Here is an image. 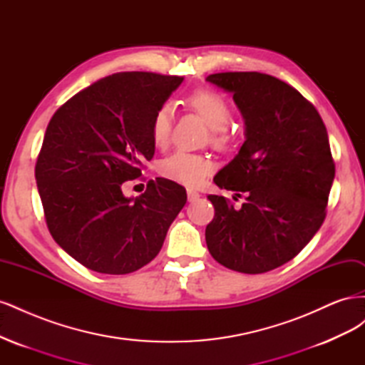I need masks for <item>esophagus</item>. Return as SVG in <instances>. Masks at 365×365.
<instances>
[{
	"label": "esophagus",
	"instance_id": "34e87169",
	"mask_svg": "<svg viewBox=\"0 0 365 365\" xmlns=\"http://www.w3.org/2000/svg\"><path fill=\"white\" fill-rule=\"evenodd\" d=\"M200 193H197L196 190H192V189H189L187 190V197H189V202H195V201H197L200 200Z\"/></svg>",
	"mask_w": 365,
	"mask_h": 365
}]
</instances>
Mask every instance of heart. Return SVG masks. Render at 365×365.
Segmentation results:
<instances>
[{"instance_id":"heart-1","label":"heart","mask_w":365,"mask_h":365,"mask_svg":"<svg viewBox=\"0 0 365 365\" xmlns=\"http://www.w3.org/2000/svg\"><path fill=\"white\" fill-rule=\"evenodd\" d=\"M187 105L202 117L212 129V138L216 145H225L228 141L227 126L231 118V111L227 102L219 94L207 90L195 91L187 97ZM173 123V106L170 103L161 105L150 121V137L153 145L163 148L168 145ZM213 170V164L200 153L175 150L160 163V173L173 182L195 187L201 184L205 176Z\"/></svg>"}]
</instances>
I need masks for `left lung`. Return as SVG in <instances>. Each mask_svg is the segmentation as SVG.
Masks as SVG:
<instances>
[{
	"label": "left lung",
	"mask_w": 365,
	"mask_h": 365,
	"mask_svg": "<svg viewBox=\"0 0 365 365\" xmlns=\"http://www.w3.org/2000/svg\"><path fill=\"white\" fill-rule=\"evenodd\" d=\"M205 81L233 94L245 121L244 145L213 181L247 196L240 208L208 196L207 247L230 269L268 272L294 259L326 217L335 178L327 130L314 105L277 77L236 71Z\"/></svg>",
	"instance_id": "1"
}]
</instances>
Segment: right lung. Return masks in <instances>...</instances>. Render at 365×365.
Listing matches in <instances>:
<instances>
[{
	"mask_svg": "<svg viewBox=\"0 0 365 365\" xmlns=\"http://www.w3.org/2000/svg\"><path fill=\"white\" fill-rule=\"evenodd\" d=\"M182 81L115 73L51 117L35 168L38 192L53 239L88 269L118 275L145 267L185 205L184 187L164 178L137 197L121 192L155 153L152 117Z\"/></svg>",
	"mask_w": 365,
	"mask_h": 365,
	"instance_id": "1",
	"label": "right lung"
}]
</instances>
